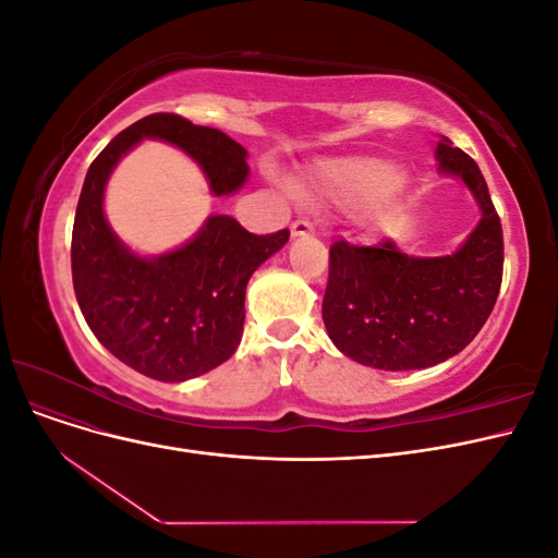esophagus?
<instances>
[{
    "mask_svg": "<svg viewBox=\"0 0 558 558\" xmlns=\"http://www.w3.org/2000/svg\"><path fill=\"white\" fill-rule=\"evenodd\" d=\"M312 232H314V226L310 221H295L291 226L293 238H305V234H312Z\"/></svg>",
    "mask_w": 558,
    "mask_h": 558,
    "instance_id": "obj_1",
    "label": "esophagus"
}]
</instances>
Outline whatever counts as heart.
<instances>
[{
	"label": "heart",
	"instance_id": "b5f03b06",
	"mask_svg": "<svg viewBox=\"0 0 558 558\" xmlns=\"http://www.w3.org/2000/svg\"><path fill=\"white\" fill-rule=\"evenodd\" d=\"M400 179V170L388 160H344L324 167L310 183L300 185L298 195L307 202H324L344 211H359L393 193Z\"/></svg>",
	"mask_w": 558,
	"mask_h": 558
}]
</instances>
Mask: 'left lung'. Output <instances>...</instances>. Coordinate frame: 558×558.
<instances>
[{
	"label": "left lung",
	"instance_id": "1",
	"mask_svg": "<svg viewBox=\"0 0 558 558\" xmlns=\"http://www.w3.org/2000/svg\"><path fill=\"white\" fill-rule=\"evenodd\" d=\"M440 170L461 177L482 207L465 244L414 258L391 240L330 246L324 324L344 356L377 369L430 367L463 351L486 324L502 281V228L477 162L437 142Z\"/></svg>",
	"mask_w": 558,
	"mask_h": 558
}]
</instances>
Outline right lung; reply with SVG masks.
Returning a JSON list of instances; mask_svg holds the SVG:
<instances>
[{"label":"right lung","mask_w":558,"mask_h":558,"mask_svg":"<svg viewBox=\"0 0 558 558\" xmlns=\"http://www.w3.org/2000/svg\"><path fill=\"white\" fill-rule=\"evenodd\" d=\"M144 137L183 148L216 195L246 181V150L226 132L154 113L105 146L83 181L72 230V279L86 324L118 361L160 381H183L228 361L244 330L251 275L289 242V230L253 234L230 216H211L185 246L140 258L111 232L102 197L116 162Z\"/></svg>","instance_id":"1"}]
</instances>
